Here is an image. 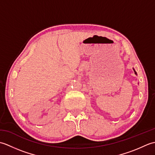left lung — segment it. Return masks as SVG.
Listing matches in <instances>:
<instances>
[{"label": "left lung", "mask_w": 155, "mask_h": 155, "mask_svg": "<svg viewBox=\"0 0 155 155\" xmlns=\"http://www.w3.org/2000/svg\"><path fill=\"white\" fill-rule=\"evenodd\" d=\"M134 72H135V74H137V72H136V71H134Z\"/></svg>", "instance_id": "1"}]
</instances>
